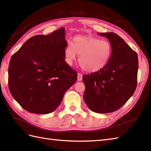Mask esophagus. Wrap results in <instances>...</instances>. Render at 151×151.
<instances>
[{
    "instance_id": "34e87169",
    "label": "esophagus",
    "mask_w": 151,
    "mask_h": 151,
    "mask_svg": "<svg viewBox=\"0 0 151 151\" xmlns=\"http://www.w3.org/2000/svg\"><path fill=\"white\" fill-rule=\"evenodd\" d=\"M77 79H78V81H82V75H81V74H80V73L78 74Z\"/></svg>"
}]
</instances>
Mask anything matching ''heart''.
I'll list each match as a JSON object with an SVG mask.
<instances>
[{"mask_svg": "<svg viewBox=\"0 0 151 151\" xmlns=\"http://www.w3.org/2000/svg\"><path fill=\"white\" fill-rule=\"evenodd\" d=\"M78 54L80 65L87 72H97L106 66L111 56L108 41L89 36H78L68 43L64 50L66 63L72 65Z\"/></svg>", "mask_w": 151, "mask_h": 151, "instance_id": "1", "label": "heart"}]
</instances>
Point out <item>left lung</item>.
<instances>
[{
    "mask_svg": "<svg viewBox=\"0 0 151 151\" xmlns=\"http://www.w3.org/2000/svg\"><path fill=\"white\" fill-rule=\"evenodd\" d=\"M111 46L110 60L103 69L82 76L84 100L88 108L99 114L117 110L132 97L137 86V53L114 32L98 33Z\"/></svg>",
    "mask_w": 151,
    "mask_h": 151,
    "instance_id": "left-lung-1",
    "label": "left lung"
}]
</instances>
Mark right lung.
Segmentation results:
<instances>
[{"instance_id":"1","label":"right lung","mask_w":151,"mask_h":151,"mask_svg":"<svg viewBox=\"0 0 151 151\" xmlns=\"http://www.w3.org/2000/svg\"><path fill=\"white\" fill-rule=\"evenodd\" d=\"M65 28L30 38L12 56L8 86L13 97L30 113L47 114L58 107L77 73L65 61Z\"/></svg>"}]
</instances>
